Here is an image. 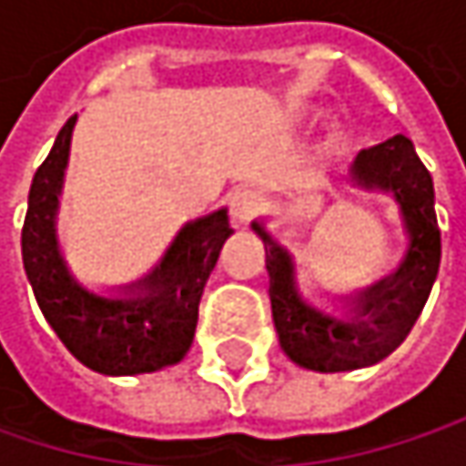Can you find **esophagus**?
<instances>
[{
  "mask_svg": "<svg viewBox=\"0 0 466 466\" xmlns=\"http://www.w3.org/2000/svg\"><path fill=\"white\" fill-rule=\"evenodd\" d=\"M258 197H256V191H250V188H239V191H234L232 199H229V213H232V221L237 227H245L256 213H258Z\"/></svg>",
  "mask_w": 466,
  "mask_h": 466,
  "instance_id": "1",
  "label": "esophagus"
}]
</instances>
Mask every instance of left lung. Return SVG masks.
Returning a JSON list of instances; mask_svg holds the SVG:
<instances>
[{
  "label": "left lung",
  "instance_id": "8db88e82",
  "mask_svg": "<svg viewBox=\"0 0 466 466\" xmlns=\"http://www.w3.org/2000/svg\"><path fill=\"white\" fill-rule=\"evenodd\" d=\"M350 180L367 191H386L397 199L408 234L400 267L378 283L345 297L350 316H329L308 305L297 289L291 253L253 221L261 237L269 272L272 321L286 356L316 372H348L383 361L397 350L429 299L440 269V229L434 216V186L405 135L372 145L350 164Z\"/></svg>",
  "mask_w": 466,
  "mask_h": 466
}]
</instances>
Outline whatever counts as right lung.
<instances>
[{
	"instance_id": "right-lung-1",
	"label": "right lung",
	"mask_w": 466,
	"mask_h": 466,
	"mask_svg": "<svg viewBox=\"0 0 466 466\" xmlns=\"http://www.w3.org/2000/svg\"><path fill=\"white\" fill-rule=\"evenodd\" d=\"M72 116L35 172L29 210L21 232L24 269L50 329L66 350L102 375H142L177 364L197 331L199 299L232 234L227 210L186 224L161 261L140 280L124 286V297H99L80 286L56 237V213L69 161Z\"/></svg>"
}]
</instances>
